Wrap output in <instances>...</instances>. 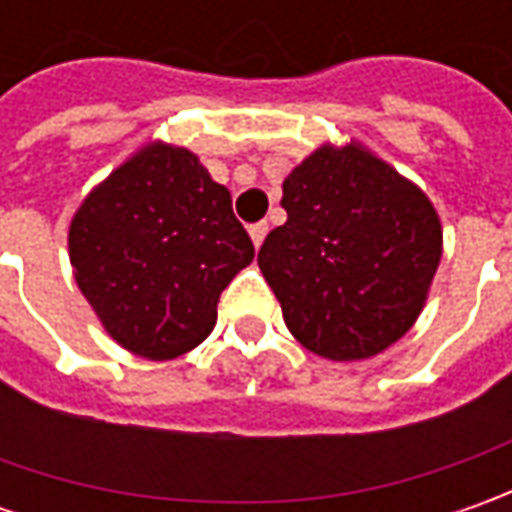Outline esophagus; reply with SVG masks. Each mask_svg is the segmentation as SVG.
I'll use <instances>...</instances> for the list:
<instances>
[{
    "mask_svg": "<svg viewBox=\"0 0 512 512\" xmlns=\"http://www.w3.org/2000/svg\"><path fill=\"white\" fill-rule=\"evenodd\" d=\"M267 222H256V225H250V239H253V245L259 247L262 242H265V236H267Z\"/></svg>",
    "mask_w": 512,
    "mask_h": 512,
    "instance_id": "34e87169",
    "label": "esophagus"
}]
</instances>
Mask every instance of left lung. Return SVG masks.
I'll use <instances>...</instances> for the list:
<instances>
[{
  "mask_svg": "<svg viewBox=\"0 0 512 512\" xmlns=\"http://www.w3.org/2000/svg\"><path fill=\"white\" fill-rule=\"evenodd\" d=\"M282 190L287 222L267 233L259 267L287 330L333 362L402 339L442 259L427 196L359 145L319 148Z\"/></svg>",
  "mask_w": 512,
  "mask_h": 512,
  "instance_id": "8db88e82",
  "label": "left lung"
}]
</instances>
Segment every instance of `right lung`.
I'll list each match as a JSON object with an SVG mask.
<instances>
[{
  "instance_id": "right-lung-1",
  "label": "right lung",
  "mask_w": 512,
  "mask_h": 512,
  "mask_svg": "<svg viewBox=\"0 0 512 512\" xmlns=\"http://www.w3.org/2000/svg\"><path fill=\"white\" fill-rule=\"evenodd\" d=\"M79 290L130 353L176 359L207 339L230 279L256 250L185 148L150 145L96 187L70 222Z\"/></svg>"
}]
</instances>
